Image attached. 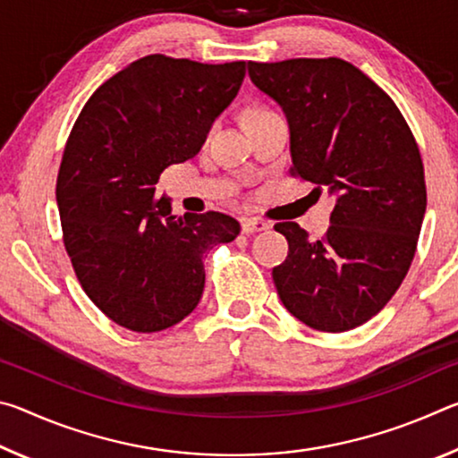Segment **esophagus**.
Masks as SVG:
<instances>
[{
	"mask_svg": "<svg viewBox=\"0 0 458 458\" xmlns=\"http://www.w3.org/2000/svg\"><path fill=\"white\" fill-rule=\"evenodd\" d=\"M270 224L265 222L262 218H244L242 220V232L244 234H254V232H262L268 230Z\"/></svg>",
	"mask_w": 458,
	"mask_h": 458,
	"instance_id": "obj_1",
	"label": "esophagus"
}]
</instances>
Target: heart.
Instances as JSON below:
<instances>
[{
  "label": "heart",
  "instance_id": "1",
  "mask_svg": "<svg viewBox=\"0 0 458 458\" xmlns=\"http://www.w3.org/2000/svg\"><path fill=\"white\" fill-rule=\"evenodd\" d=\"M262 111H268V108H265V106H254V108H250V111H248V114H254V113H262ZM246 114V117H248Z\"/></svg>",
  "mask_w": 458,
  "mask_h": 458
}]
</instances>
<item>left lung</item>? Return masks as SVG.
<instances>
[{
    "label": "left lung",
    "instance_id": "left-lung-1",
    "mask_svg": "<svg viewBox=\"0 0 458 458\" xmlns=\"http://www.w3.org/2000/svg\"><path fill=\"white\" fill-rule=\"evenodd\" d=\"M257 87L291 127V177L337 193L319 240L297 222L275 230L289 242L273 281L286 311L309 327H360L400 289L426 212L420 149L396 103L341 58L248 62Z\"/></svg>",
    "mask_w": 458,
    "mask_h": 458
}]
</instances>
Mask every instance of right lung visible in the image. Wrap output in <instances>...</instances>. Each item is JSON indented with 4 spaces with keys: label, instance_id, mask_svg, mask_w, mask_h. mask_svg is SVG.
<instances>
[{
    "label": "right lung",
    "instance_id": "obj_1",
    "mask_svg": "<svg viewBox=\"0 0 458 458\" xmlns=\"http://www.w3.org/2000/svg\"><path fill=\"white\" fill-rule=\"evenodd\" d=\"M244 74L242 60L151 54L100 84L74 121L56 180L62 240L82 291L121 327L155 333L188 317L206 252L240 234L232 216H174L153 193L164 169L199 151Z\"/></svg>",
    "mask_w": 458,
    "mask_h": 458
}]
</instances>
